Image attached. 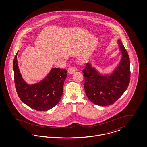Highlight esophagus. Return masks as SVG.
Wrapping results in <instances>:
<instances>
[{
  "label": "esophagus",
  "mask_w": 147,
  "mask_h": 147,
  "mask_svg": "<svg viewBox=\"0 0 147 147\" xmlns=\"http://www.w3.org/2000/svg\"><path fill=\"white\" fill-rule=\"evenodd\" d=\"M77 69L76 68H74V67H70V68L68 69V73L70 74H73L76 71H77Z\"/></svg>",
  "instance_id": "obj_1"
}]
</instances>
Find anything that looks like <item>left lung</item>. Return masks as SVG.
I'll return each mask as SVG.
<instances>
[{
	"label": "left lung",
	"instance_id": "obj_1",
	"mask_svg": "<svg viewBox=\"0 0 147 147\" xmlns=\"http://www.w3.org/2000/svg\"><path fill=\"white\" fill-rule=\"evenodd\" d=\"M122 57L112 74L100 75L88 63L83 70L86 95L92 103L99 106L112 105L126 91L130 82V61L125 47L118 40Z\"/></svg>",
	"mask_w": 147,
	"mask_h": 147
}]
</instances>
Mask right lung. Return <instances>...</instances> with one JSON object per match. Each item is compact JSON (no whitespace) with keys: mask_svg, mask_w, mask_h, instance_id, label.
I'll return each instance as SVG.
<instances>
[{"mask_svg":"<svg viewBox=\"0 0 147 147\" xmlns=\"http://www.w3.org/2000/svg\"><path fill=\"white\" fill-rule=\"evenodd\" d=\"M13 61L14 82L18 96L21 101L39 111H47L55 106L63 94V85L67 76L65 69L52 68L40 82L29 85L23 79L19 69L17 55Z\"/></svg>","mask_w":147,"mask_h":147,"instance_id":"add662e5","label":"right lung"}]
</instances>
